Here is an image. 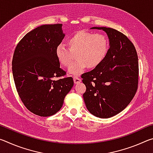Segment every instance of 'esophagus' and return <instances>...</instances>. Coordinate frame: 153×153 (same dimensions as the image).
Here are the masks:
<instances>
[{
    "label": "esophagus",
    "instance_id": "esophagus-1",
    "mask_svg": "<svg viewBox=\"0 0 153 153\" xmlns=\"http://www.w3.org/2000/svg\"><path fill=\"white\" fill-rule=\"evenodd\" d=\"M74 83L76 84H79V83H80L82 82V79H80V78H79V77H74Z\"/></svg>",
    "mask_w": 153,
    "mask_h": 153
}]
</instances>
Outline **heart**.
Returning a JSON list of instances; mask_svg holds the SVG:
<instances>
[{
    "label": "heart",
    "mask_w": 153,
    "mask_h": 153,
    "mask_svg": "<svg viewBox=\"0 0 153 153\" xmlns=\"http://www.w3.org/2000/svg\"><path fill=\"white\" fill-rule=\"evenodd\" d=\"M68 48L63 45L56 46L55 53L61 65L69 67L76 54V61L69 69L75 76L81 74L86 67L94 69L104 61L108 50V42L106 36L81 30L74 33L67 40Z\"/></svg>",
    "instance_id": "b5f03b06"
}]
</instances>
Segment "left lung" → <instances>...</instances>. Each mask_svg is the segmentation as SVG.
I'll return each mask as SVG.
<instances>
[{
    "mask_svg": "<svg viewBox=\"0 0 153 153\" xmlns=\"http://www.w3.org/2000/svg\"><path fill=\"white\" fill-rule=\"evenodd\" d=\"M102 30L109 40L104 61L97 68L82 74L86 87L83 94L89 112L100 118H109L122 111L135 95L138 83V59L132 42L119 31Z\"/></svg>",
    "mask_w": 153,
    "mask_h": 153,
    "instance_id": "8db88e82",
    "label": "left lung"
}]
</instances>
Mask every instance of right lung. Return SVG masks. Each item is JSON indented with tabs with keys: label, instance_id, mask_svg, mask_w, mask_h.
<instances>
[{
	"label": "right lung",
	"instance_id": "add662e5",
	"mask_svg": "<svg viewBox=\"0 0 153 153\" xmlns=\"http://www.w3.org/2000/svg\"><path fill=\"white\" fill-rule=\"evenodd\" d=\"M62 24L42 25L25 35L15 48L13 79L22 101L41 117L57 113L74 86L71 77L60 67L55 50L64 38Z\"/></svg>",
	"mask_w": 153,
	"mask_h": 153
}]
</instances>
